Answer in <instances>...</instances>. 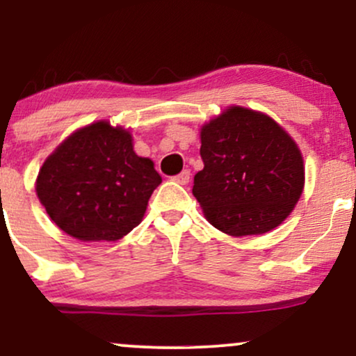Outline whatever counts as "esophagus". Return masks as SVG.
I'll list each match as a JSON object with an SVG mask.
<instances>
[{
	"mask_svg": "<svg viewBox=\"0 0 356 356\" xmlns=\"http://www.w3.org/2000/svg\"><path fill=\"white\" fill-rule=\"evenodd\" d=\"M189 179H191V172H189V170H182L181 174L174 175L172 181L177 182V184H182V186H186V184L189 182Z\"/></svg>",
	"mask_w": 356,
	"mask_h": 356,
	"instance_id": "esophagus-1",
	"label": "esophagus"
}]
</instances>
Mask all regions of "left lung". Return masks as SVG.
Here are the masks:
<instances>
[{
  "mask_svg": "<svg viewBox=\"0 0 356 356\" xmlns=\"http://www.w3.org/2000/svg\"><path fill=\"white\" fill-rule=\"evenodd\" d=\"M204 169L192 194L214 227L229 236L263 234L288 218L305 186L303 157L268 115L227 108L201 130Z\"/></svg>",
  "mask_w": 356,
  "mask_h": 356,
  "instance_id": "obj_1",
  "label": "left lung"
}]
</instances>
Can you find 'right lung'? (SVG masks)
<instances>
[{"instance_id":"1","label":"right lung","mask_w":356,"mask_h":356,"mask_svg":"<svg viewBox=\"0 0 356 356\" xmlns=\"http://www.w3.org/2000/svg\"><path fill=\"white\" fill-rule=\"evenodd\" d=\"M162 177L124 129L97 122L44 161L36 194L53 222L80 241H117L138 226Z\"/></svg>"}]
</instances>
